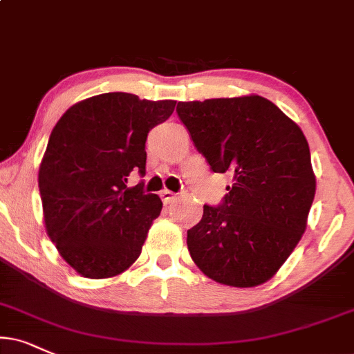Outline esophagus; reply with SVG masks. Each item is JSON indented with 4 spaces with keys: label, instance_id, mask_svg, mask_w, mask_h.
I'll list each match as a JSON object with an SVG mask.
<instances>
[{
    "label": "esophagus",
    "instance_id": "obj_1",
    "mask_svg": "<svg viewBox=\"0 0 354 354\" xmlns=\"http://www.w3.org/2000/svg\"><path fill=\"white\" fill-rule=\"evenodd\" d=\"M160 198H162V202L165 205H169V203H172L174 200H176V194H172L170 190H162V192H160Z\"/></svg>",
    "mask_w": 354,
    "mask_h": 354
}]
</instances>
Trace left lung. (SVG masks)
I'll list each match as a JSON object with an SVG mask.
<instances>
[{
    "label": "left lung",
    "instance_id": "8db88e82",
    "mask_svg": "<svg viewBox=\"0 0 354 354\" xmlns=\"http://www.w3.org/2000/svg\"><path fill=\"white\" fill-rule=\"evenodd\" d=\"M177 115L213 172L233 185L187 231L205 276L231 287L268 282L295 250L315 197V174L302 129L259 95L180 102Z\"/></svg>",
    "mask_w": 354,
    "mask_h": 354
}]
</instances>
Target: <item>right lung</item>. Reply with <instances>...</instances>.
I'll return each instance as SVG.
<instances>
[{"label":"right lung","instance_id":"add662e5","mask_svg":"<svg viewBox=\"0 0 354 354\" xmlns=\"http://www.w3.org/2000/svg\"><path fill=\"white\" fill-rule=\"evenodd\" d=\"M176 103L113 91L75 103L52 129L39 167L44 223L80 276L115 277L141 254L162 202L128 178L146 172L147 133Z\"/></svg>","mask_w":354,"mask_h":354}]
</instances>
